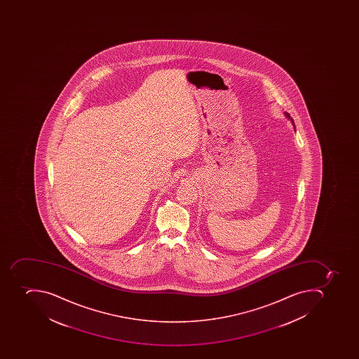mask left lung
Here are the masks:
<instances>
[{"label":"left lung","mask_w":359,"mask_h":359,"mask_svg":"<svg viewBox=\"0 0 359 359\" xmlns=\"http://www.w3.org/2000/svg\"><path fill=\"white\" fill-rule=\"evenodd\" d=\"M285 116H287L288 118H291V121L293 122V118H291V116H290V114H288V113L285 112ZM293 125H294V122H293Z\"/></svg>","instance_id":"8db88e82"}]
</instances>
